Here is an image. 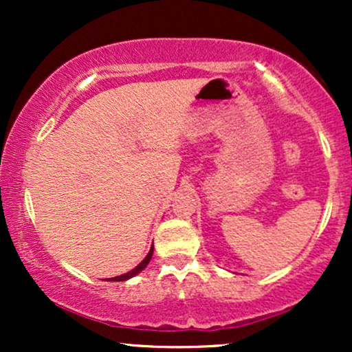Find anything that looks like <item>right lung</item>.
Instances as JSON below:
<instances>
[{
	"label": "right lung",
	"instance_id": "right-lung-1",
	"mask_svg": "<svg viewBox=\"0 0 352 352\" xmlns=\"http://www.w3.org/2000/svg\"><path fill=\"white\" fill-rule=\"evenodd\" d=\"M152 254H153V243H152V246H151V252L147 253V256H145L144 260L140 261V263L137 265L134 270H131V272H129V273H124V274H120V276H116V278H109V280H106V281H127V280H131V278H134L135 274H139V273L142 272V270L145 268V266H147L148 263H151V260H152Z\"/></svg>",
	"mask_w": 352,
	"mask_h": 352
}]
</instances>
